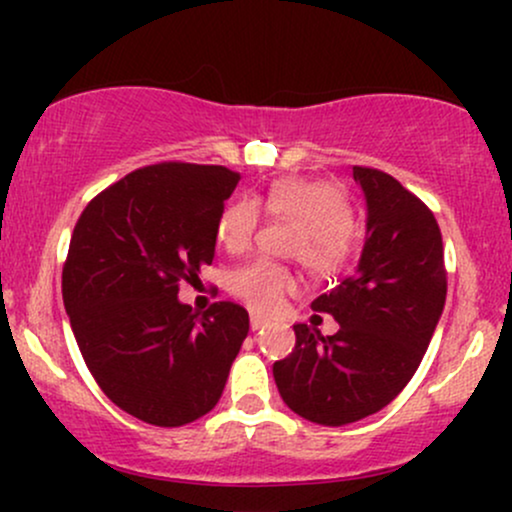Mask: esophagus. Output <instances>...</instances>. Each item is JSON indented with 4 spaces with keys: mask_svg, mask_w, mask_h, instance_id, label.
I'll use <instances>...</instances> for the list:
<instances>
[{
    "mask_svg": "<svg viewBox=\"0 0 512 512\" xmlns=\"http://www.w3.org/2000/svg\"><path fill=\"white\" fill-rule=\"evenodd\" d=\"M264 322H267V320H264V317H260V315H252V317H250V327H252V332L262 330Z\"/></svg>",
    "mask_w": 512,
    "mask_h": 512,
    "instance_id": "1",
    "label": "esophagus"
}]
</instances>
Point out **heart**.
Here are the masks:
<instances>
[{
  "instance_id": "b5f03b06",
  "label": "heart",
  "mask_w": 512,
  "mask_h": 512,
  "mask_svg": "<svg viewBox=\"0 0 512 512\" xmlns=\"http://www.w3.org/2000/svg\"><path fill=\"white\" fill-rule=\"evenodd\" d=\"M260 204L269 216L286 219L301 228L293 255L315 276H332L349 264L356 248L354 209L337 185L320 180L284 178L274 182ZM260 228L255 199L240 197L223 209L219 243L228 252H243ZM228 289L255 313H274L284 298L296 291V276L276 262L257 260L236 269Z\"/></svg>"
}]
</instances>
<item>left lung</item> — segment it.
Instances as JSON below:
<instances>
[{
    "label": "left lung",
    "mask_w": 512,
    "mask_h": 512,
    "mask_svg": "<svg viewBox=\"0 0 512 512\" xmlns=\"http://www.w3.org/2000/svg\"><path fill=\"white\" fill-rule=\"evenodd\" d=\"M366 195V245L356 272L313 301L339 330L296 325V346L274 363L279 395L303 419L344 426L375 414L407 387L448 293L433 211L378 168L354 166Z\"/></svg>",
    "instance_id": "obj_1"
}]
</instances>
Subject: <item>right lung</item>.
I'll return each mask as SVG.
<instances>
[{
  "label": "right lung",
  "mask_w": 512,
  "mask_h": 512,
  "mask_svg": "<svg viewBox=\"0 0 512 512\" xmlns=\"http://www.w3.org/2000/svg\"><path fill=\"white\" fill-rule=\"evenodd\" d=\"M240 173L166 161L127 173L81 211L62 298L98 387L134 419L185 426L219 402L248 337L243 305L195 313L178 301L214 260L223 204Z\"/></svg>",
  "instance_id": "obj_1"
}]
</instances>
